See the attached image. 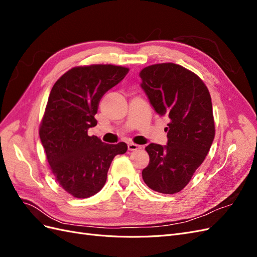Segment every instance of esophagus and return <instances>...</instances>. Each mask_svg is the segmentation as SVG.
Segmentation results:
<instances>
[{
  "label": "esophagus",
  "mask_w": 257,
  "mask_h": 257,
  "mask_svg": "<svg viewBox=\"0 0 257 257\" xmlns=\"http://www.w3.org/2000/svg\"><path fill=\"white\" fill-rule=\"evenodd\" d=\"M127 148H128L130 151H135V150L139 149V148H141V146H138V145H136V144H134V143H130V144L127 145Z\"/></svg>",
  "instance_id": "esophagus-1"
}]
</instances>
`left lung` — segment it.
Here are the masks:
<instances>
[{
  "label": "left lung",
  "instance_id": "left-lung-1",
  "mask_svg": "<svg viewBox=\"0 0 257 257\" xmlns=\"http://www.w3.org/2000/svg\"><path fill=\"white\" fill-rule=\"evenodd\" d=\"M142 88L159 114L167 115L168 143L150 144L145 183L153 191L175 194L183 190L206 159L215 135L211 96L204 81L175 63L143 68Z\"/></svg>",
  "mask_w": 257,
  "mask_h": 257
}]
</instances>
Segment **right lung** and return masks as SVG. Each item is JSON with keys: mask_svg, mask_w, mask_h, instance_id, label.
Listing matches in <instances>:
<instances>
[{"mask_svg": "<svg viewBox=\"0 0 257 257\" xmlns=\"http://www.w3.org/2000/svg\"><path fill=\"white\" fill-rule=\"evenodd\" d=\"M130 68L92 64L69 69L53 84L40 125L46 158L58 183L76 198L102 190L116 154L125 143L104 144L88 130L97 124L94 115L105 93L118 84Z\"/></svg>", "mask_w": 257, "mask_h": 257, "instance_id": "1", "label": "right lung"}]
</instances>
